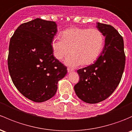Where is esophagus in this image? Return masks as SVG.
<instances>
[{"mask_svg":"<svg viewBox=\"0 0 132 132\" xmlns=\"http://www.w3.org/2000/svg\"><path fill=\"white\" fill-rule=\"evenodd\" d=\"M67 70H68V71L69 72V73H70V72H73V71H74V70H73V69H71V68H67Z\"/></svg>","mask_w":132,"mask_h":132,"instance_id":"1","label":"esophagus"}]
</instances>
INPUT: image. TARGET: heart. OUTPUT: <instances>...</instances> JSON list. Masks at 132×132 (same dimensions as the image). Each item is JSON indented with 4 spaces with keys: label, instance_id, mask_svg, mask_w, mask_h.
<instances>
[{
    "label": "heart",
    "instance_id": "b5f03b06",
    "mask_svg": "<svg viewBox=\"0 0 132 132\" xmlns=\"http://www.w3.org/2000/svg\"><path fill=\"white\" fill-rule=\"evenodd\" d=\"M104 36L95 28H71L63 31L61 38L55 37L51 43L54 55L61 60L70 52L65 60L66 64L78 66L89 65L98 58L104 45Z\"/></svg>",
    "mask_w": 132,
    "mask_h": 132
}]
</instances>
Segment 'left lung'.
Returning a JSON list of instances; mask_svg holds the SVG:
<instances>
[{
  "label": "left lung",
  "instance_id": "obj_1",
  "mask_svg": "<svg viewBox=\"0 0 132 132\" xmlns=\"http://www.w3.org/2000/svg\"><path fill=\"white\" fill-rule=\"evenodd\" d=\"M105 37V45L95 62L77 71L80 81L74 87L76 94L88 104H96L109 97L118 87L125 65L123 37L109 24L97 23Z\"/></svg>",
  "mask_w": 132,
  "mask_h": 132
}]
</instances>
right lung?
Instances as JSON below:
<instances>
[{"mask_svg": "<svg viewBox=\"0 0 132 132\" xmlns=\"http://www.w3.org/2000/svg\"><path fill=\"white\" fill-rule=\"evenodd\" d=\"M54 21L37 18L18 26L11 37L8 68L14 85L24 97L42 102L56 93L67 68L53 55Z\"/></svg>", "mask_w": 132, "mask_h": 132, "instance_id": "add662e5", "label": "right lung"}]
</instances>
